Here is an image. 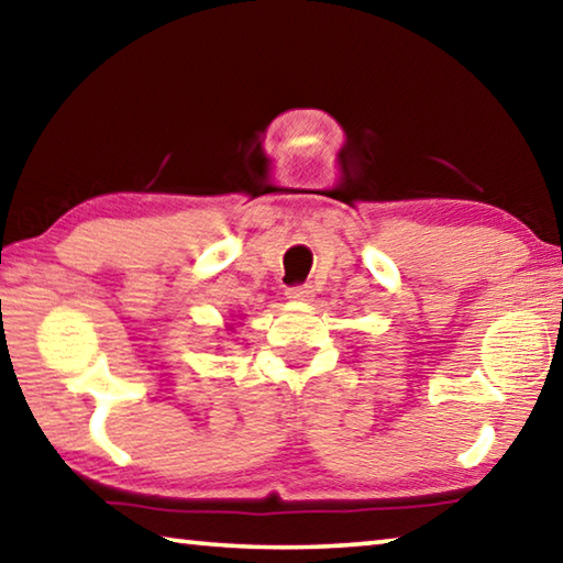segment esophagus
<instances>
[{"label":"esophagus","instance_id":"obj_1","mask_svg":"<svg viewBox=\"0 0 563 563\" xmlns=\"http://www.w3.org/2000/svg\"><path fill=\"white\" fill-rule=\"evenodd\" d=\"M311 297H314V291H311L309 284H301V287L287 289V299H291V301H311Z\"/></svg>","mask_w":563,"mask_h":563}]
</instances>
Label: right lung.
Segmentation results:
<instances>
[{"label":"right lung","instance_id":"1","mask_svg":"<svg viewBox=\"0 0 563 563\" xmlns=\"http://www.w3.org/2000/svg\"><path fill=\"white\" fill-rule=\"evenodd\" d=\"M229 329H234V327H229Z\"/></svg>","mask_w":563,"mask_h":563}]
</instances>
